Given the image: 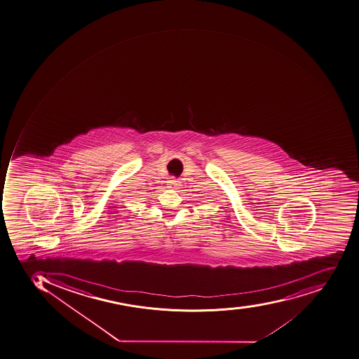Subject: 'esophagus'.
<instances>
[{
  "instance_id": "34e87169",
  "label": "esophagus",
  "mask_w": 359,
  "mask_h": 359,
  "mask_svg": "<svg viewBox=\"0 0 359 359\" xmlns=\"http://www.w3.org/2000/svg\"><path fill=\"white\" fill-rule=\"evenodd\" d=\"M168 184L171 188H177L179 186V181L177 179L171 178L169 181H168Z\"/></svg>"
}]
</instances>
